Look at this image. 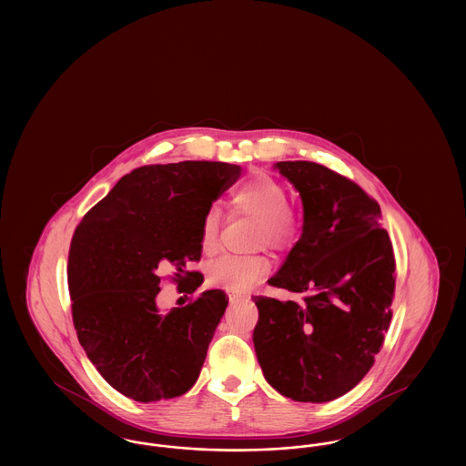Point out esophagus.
Wrapping results in <instances>:
<instances>
[{"label": "esophagus", "instance_id": "obj_1", "mask_svg": "<svg viewBox=\"0 0 466 466\" xmlns=\"http://www.w3.org/2000/svg\"><path fill=\"white\" fill-rule=\"evenodd\" d=\"M241 299H244L243 295H238V293H230V302H239Z\"/></svg>", "mask_w": 466, "mask_h": 466}]
</instances>
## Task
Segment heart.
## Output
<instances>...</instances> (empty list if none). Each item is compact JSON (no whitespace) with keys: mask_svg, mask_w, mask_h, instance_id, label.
I'll return each instance as SVG.
<instances>
[{"mask_svg":"<svg viewBox=\"0 0 466 466\" xmlns=\"http://www.w3.org/2000/svg\"><path fill=\"white\" fill-rule=\"evenodd\" d=\"M236 211L258 220L257 241L270 248H283L295 241L299 234L297 213L289 206L285 187L268 175H255L232 192ZM220 215L215 208L208 209L200 223V246L213 251L218 241ZM268 260L262 255H223L208 267V283L228 291L253 289L268 272Z\"/></svg>","mask_w":466,"mask_h":466,"instance_id":"b5f03b06","label":"heart"}]
</instances>
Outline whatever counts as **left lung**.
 <instances>
[{"label":"left lung","instance_id":"8db88e82","mask_svg":"<svg viewBox=\"0 0 466 466\" xmlns=\"http://www.w3.org/2000/svg\"><path fill=\"white\" fill-rule=\"evenodd\" d=\"M302 200L300 239L268 279L300 300L253 297V344L267 382L295 401L351 391L391 319L395 257L380 208L356 183L308 160L274 164Z\"/></svg>","mask_w":466,"mask_h":466}]
</instances>
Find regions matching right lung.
<instances>
[{"label": "right lung", "mask_w": 466, "mask_h": 466, "mask_svg": "<svg viewBox=\"0 0 466 466\" xmlns=\"http://www.w3.org/2000/svg\"><path fill=\"white\" fill-rule=\"evenodd\" d=\"M239 175V166L208 160L143 166L76 227L67 258L75 330L97 372L127 399H175L196 384L228 297L206 289L162 312L158 272L175 267L179 283L190 279L202 218Z\"/></svg>", "instance_id": "1"}]
</instances>
